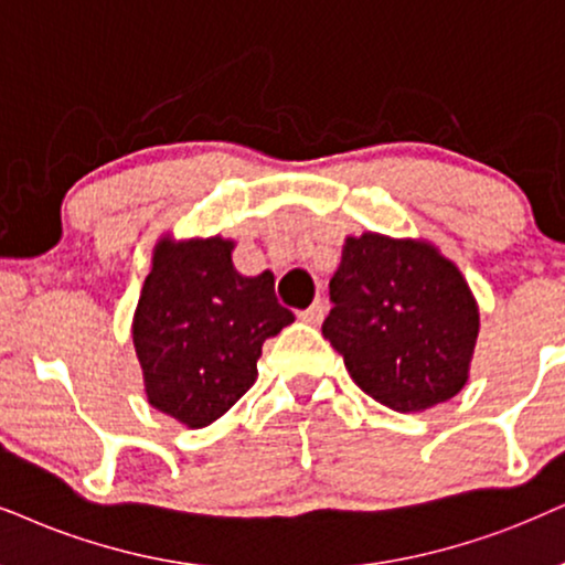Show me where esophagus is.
<instances>
[{
  "instance_id": "esophagus-1",
  "label": "esophagus",
  "mask_w": 565,
  "mask_h": 565,
  "mask_svg": "<svg viewBox=\"0 0 565 565\" xmlns=\"http://www.w3.org/2000/svg\"><path fill=\"white\" fill-rule=\"evenodd\" d=\"M323 312H326V305L320 302V299H316V302H312L310 307H307V310L297 312V318L302 320V323L316 326V323H320V320H323Z\"/></svg>"
}]
</instances>
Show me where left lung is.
I'll use <instances>...</instances> for the list:
<instances>
[{
	"label": "left lung",
	"mask_w": 565,
	"mask_h": 565,
	"mask_svg": "<svg viewBox=\"0 0 565 565\" xmlns=\"http://www.w3.org/2000/svg\"><path fill=\"white\" fill-rule=\"evenodd\" d=\"M331 302L323 335L377 404L425 412L467 385L480 307L459 266L433 242L377 232L347 237Z\"/></svg>",
	"instance_id": "8db88e82"
}]
</instances>
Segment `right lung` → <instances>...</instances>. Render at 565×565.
<instances>
[{
  "label": "right lung",
  "mask_w": 565,
  "mask_h": 565,
  "mask_svg": "<svg viewBox=\"0 0 565 565\" xmlns=\"http://www.w3.org/2000/svg\"><path fill=\"white\" fill-rule=\"evenodd\" d=\"M234 245L221 234H163L132 316L148 404L190 430L216 423L247 394L263 341L295 323L278 305L270 270L242 276L234 268Z\"/></svg>",
  "instance_id": "add662e5"
}]
</instances>
